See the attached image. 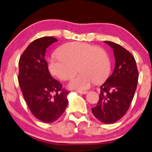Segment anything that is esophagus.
I'll return each mask as SVG.
<instances>
[{"label": "esophagus", "instance_id": "obj_1", "mask_svg": "<svg viewBox=\"0 0 152 152\" xmlns=\"http://www.w3.org/2000/svg\"><path fill=\"white\" fill-rule=\"evenodd\" d=\"M87 91H79V93H81V94H84V95H85V94L87 93Z\"/></svg>", "mask_w": 152, "mask_h": 152}]
</instances>
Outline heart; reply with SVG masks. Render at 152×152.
<instances>
[{
	"instance_id": "b5f03b06",
	"label": "heart",
	"mask_w": 152,
	"mask_h": 152,
	"mask_svg": "<svg viewBox=\"0 0 152 152\" xmlns=\"http://www.w3.org/2000/svg\"><path fill=\"white\" fill-rule=\"evenodd\" d=\"M68 87L75 89H87L94 82L100 83L108 76L111 71L109 57L104 49L87 43L71 42L60 48L48 60L49 70L61 80L71 78L78 71Z\"/></svg>"
}]
</instances>
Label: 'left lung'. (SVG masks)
Returning a JSON list of instances; mask_svg holds the SVG:
<instances>
[{
	"label": "left lung",
	"mask_w": 152,
	"mask_h": 152,
	"mask_svg": "<svg viewBox=\"0 0 152 152\" xmlns=\"http://www.w3.org/2000/svg\"><path fill=\"white\" fill-rule=\"evenodd\" d=\"M105 43L113 49L116 63L112 74L100 86L98 103L92 111L99 121L111 124L127 113L137 88L138 72L130 52L116 43Z\"/></svg>",
	"instance_id": "8db88e82"
}]
</instances>
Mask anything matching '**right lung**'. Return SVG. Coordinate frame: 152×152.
Here are the masks:
<instances>
[{
  "label": "right lung",
  "instance_id": "1",
  "mask_svg": "<svg viewBox=\"0 0 152 152\" xmlns=\"http://www.w3.org/2000/svg\"><path fill=\"white\" fill-rule=\"evenodd\" d=\"M56 41L54 37L35 40L19 61L18 81L24 98L33 116L46 123L55 122L63 114L70 92L63 89L48 70L46 51Z\"/></svg>",
  "mask_w": 152,
  "mask_h": 152
}]
</instances>
